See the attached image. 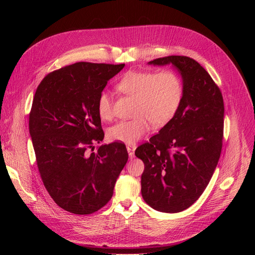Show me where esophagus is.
<instances>
[{"label": "esophagus", "mask_w": 255, "mask_h": 255, "mask_svg": "<svg viewBox=\"0 0 255 255\" xmlns=\"http://www.w3.org/2000/svg\"><path fill=\"white\" fill-rule=\"evenodd\" d=\"M135 149H136V144L135 143H130L128 145H127V150L128 152V155L130 157L134 156V153H135Z\"/></svg>", "instance_id": "esophagus-1"}]
</instances>
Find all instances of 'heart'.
I'll return each instance as SVG.
<instances>
[{
  "label": "heart",
  "instance_id": "obj_1",
  "mask_svg": "<svg viewBox=\"0 0 255 255\" xmlns=\"http://www.w3.org/2000/svg\"><path fill=\"white\" fill-rule=\"evenodd\" d=\"M121 94L135 99L134 116L130 120L115 123L109 128L111 140L135 143L148 132L150 122L154 127H164L179 111L184 84L181 75L172 69L161 71H128L118 81ZM98 114L103 120L113 117L110 94L103 91L98 99Z\"/></svg>",
  "mask_w": 255,
  "mask_h": 255
}]
</instances>
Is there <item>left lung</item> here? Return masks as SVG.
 Instances as JSON below:
<instances>
[{
	"label": "left lung",
	"mask_w": 255,
	"mask_h": 255,
	"mask_svg": "<svg viewBox=\"0 0 255 255\" xmlns=\"http://www.w3.org/2000/svg\"><path fill=\"white\" fill-rule=\"evenodd\" d=\"M149 64H172L182 75L184 96L174 117L135 151L144 164L141 195L154 210L179 213L203 194L218 164L225 104L219 87L195 59L172 55Z\"/></svg>",
	"instance_id": "8db88e82"
}]
</instances>
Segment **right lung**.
<instances>
[{
  "instance_id": "obj_1",
  "label": "right lung",
  "mask_w": 255,
  "mask_h": 255,
  "mask_svg": "<svg viewBox=\"0 0 255 255\" xmlns=\"http://www.w3.org/2000/svg\"><path fill=\"white\" fill-rule=\"evenodd\" d=\"M123 67L75 63L45 75L35 92L28 126L38 170L67 212L89 215L102 208L128 161L126 144L118 141L88 152L104 138L99 96Z\"/></svg>"
}]
</instances>
